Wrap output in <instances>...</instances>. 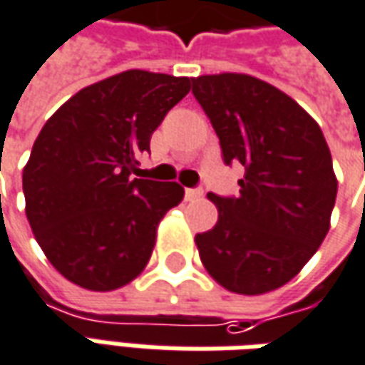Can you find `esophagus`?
<instances>
[{"mask_svg":"<svg viewBox=\"0 0 365 365\" xmlns=\"http://www.w3.org/2000/svg\"><path fill=\"white\" fill-rule=\"evenodd\" d=\"M201 195H203V191L201 190H185V200H200Z\"/></svg>","mask_w":365,"mask_h":365,"instance_id":"esophagus-1","label":"esophagus"}]
</instances>
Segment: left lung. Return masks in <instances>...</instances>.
<instances>
[{"label": "left lung", "mask_w": 365, "mask_h": 365, "mask_svg": "<svg viewBox=\"0 0 365 365\" xmlns=\"http://www.w3.org/2000/svg\"><path fill=\"white\" fill-rule=\"evenodd\" d=\"M191 85L225 164L245 165L237 197L207 195L219 217L195 235L200 259L223 289L271 292L297 277L330 229L338 180L324 134L297 101L261 78L221 73Z\"/></svg>", "instance_id": "left-lung-1"}]
</instances>
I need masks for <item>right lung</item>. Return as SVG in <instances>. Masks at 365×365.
<instances>
[{"mask_svg": "<svg viewBox=\"0 0 365 365\" xmlns=\"http://www.w3.org/2000/svg\"><path fill=\"white\" fill-rule=\"evenodd\" d=\"M190 88L187 76L132 68L85 86L45 122L23 168L25 213L67 280L106 292L144 271L183 187L132 174Z\"/></svg>", "mask_w": 365, "mask_h": 365, "instance_id": "obj_1", "label": "right lung"}]
</instances>
